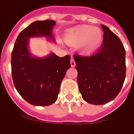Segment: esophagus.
<instances>
[{
  "instance_id": "1",
  "label": "esophagus",
  "mask_w": 134,
  "mask_h": 134,
  "mask_svg": "<svg viewBox=\"0 0 134 134\" xmlns=\"http://www.w3.org/2000/svg\"><path fill=\"white\" fill-rule=\"evenodd\" d=\"M71 66H72V67H74V66H75V61L73 58H72V59H71Z\"/></svg>"
}]
</instances>
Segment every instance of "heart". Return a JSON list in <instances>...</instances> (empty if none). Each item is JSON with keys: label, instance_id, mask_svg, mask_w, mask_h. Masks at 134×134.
Instances as JSON below:
<instances>
[{"label": "heart", "instance_id": "1", "mask_svg": "<svg viewBox=\"0 0 134 134\" xmlns=\"http://www.w3.org/2000/svg\"><path fill=\"white\" fill-rule=\"evenodd\" d=\"M66 38L70 44H79V47L82 52L90 53L99 47L102 41V34L98 28L84 26L71 30Z\"/></svg>", "mask_w": 134, "mask_h": 134}]
</instances>
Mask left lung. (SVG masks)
Returning <instances> with one entry per match:
<instances>
[{"label": "left lung", "instance_id": "8db88e82", "mask_svg": "<svg viewBox=\"0 0 134 134\" xmlns=\"http://www.w3.org/2000/svg\"><path fill=\"white\" fill-rule=\"evenodd\" d=\"M102 25L104 37L92 55H73L83 99L93 104L109 102L118 95L126 77L125 49L118 36Z\"/></svg>", "mask_w": 134, "mask_h": 134}]
</instances>
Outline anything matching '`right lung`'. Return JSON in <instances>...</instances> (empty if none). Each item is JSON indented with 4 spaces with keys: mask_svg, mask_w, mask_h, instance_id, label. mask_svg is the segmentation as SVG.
Returning a JSON list of instances; mask_svg holds the SVG:
<instances>
[{
    "mask_svg": "<svg viewBox=\"0 0 134 134\" xmlns=\"http://www.w3.org/2000/svg\"><path fill=\"white\" fill-rule=\"evenodd\" d=\"M55 21H36L20 33L11 55L12 77L16 90L30 104L48 106L58 98L61 81L71 67V56L59 57L54 54L44 59L31 56L29 38L52 35Z\"/></svg>",
    "mask_w": 134,
    "mask_h": 134,
    "instance_id": "add662e5",
    "label": "right lung"
}]
</instances>
